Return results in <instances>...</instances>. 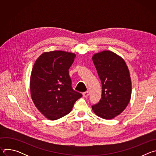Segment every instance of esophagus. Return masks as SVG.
<instances>
[{"mask_svg": "<svg viewBox=\"0 0 156 156\" xmlns=\"http://www.w3.org/2000/svg\"><path fill=\"white\" fill-rule=\"evenodd\" d=\"M83 97H84V98L88 97V96H89V92H88V91L84 92V93H83Z\"/></svg>", "mask_w": 156, "mask_h": 156, "instance_id": "1", "label": "esophagus"}]
</instances>
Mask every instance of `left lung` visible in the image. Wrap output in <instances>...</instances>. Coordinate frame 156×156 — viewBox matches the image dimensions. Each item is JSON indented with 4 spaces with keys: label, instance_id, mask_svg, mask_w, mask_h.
I'll use <instances>...</instances> for the list:
<instances>
[{
    "label": "left lung",
    "instance_id": "obj_1",
    "mask_svg": "<svg viewBox=\"0 0 156 156\" xmlns=\"http://www.w3.org/2000/svg\"><path fill=\"white\" fill-rule=\"evenodd\" d=\"M93 61L101 81L102 95L92 106L99 117L112 119L120 114L128 105L131 95V82L124 60L109 51L94 54Z\"/></svg>",
    "mask_w": 156,
    "mask_h": 156
}]
</instances>
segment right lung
Here are the masks:
<instances>
[{"label": "right lung", "mask_w": 156, "mask_h": 156, "mask_svg": "<svg viewBox=\"0 0 156 156\" xmlns=\"http://www.w3.org/2000/svg\"><path fill=\"white\" fill-rule=\"evenodd\" d=\"M73 53L54 51L44 52L36 60L30 79L32 100L47 119L55 120L69 114L82 94L73 90L69 69Z\"/></svg>", "instance_id": "obj_1"}]
</instances>
